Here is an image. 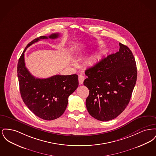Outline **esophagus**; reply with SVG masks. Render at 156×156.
<instances>
[{"label":"esophagus","instance_id":"esophagus-1","mask_svg":"<svg viewBox=\"0 0 156 156\" xmlns=\"http://www.w3.org/2000/svg\"><path fill=\"white\" fill-rule=\"evenodd\" d=\"M84 80H85V78L83 75L80 74L78 75V81H79L80 84H82Z\"/></svg>","mask_w":156,"mask_h":156}]
</instances>
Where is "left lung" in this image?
Masks as SVG:
<instances>
[{"label": "left lung", "instance_id": "obj_1", "mask_svg": "<svg viewBox=\"0 0 156 156\" xmlns=\"http://www.w3.org/2000/svg\"><path fill=\"white\" fill-rule=\"evenodd\" d=\"M119 51L109 55L85 74L83 85L89 90L86 106L95 119L116 118L129 103L137 80L136 61L131 50L119 43Z\"/></svg>", "mask_w": 156, "mask_h": 156}]
</instances>
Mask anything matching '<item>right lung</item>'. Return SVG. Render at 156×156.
Instances as JSON below:
<instances>
[{"label":"right lung","instance_id":"obj_1","mask_svg":"<svg viewBox=\"0 0 156 156\" xmlns=\"http://www.w3.org/2000/svg\"><path fill=\"white\" fill-rule=\"evenodd\" d=\"M59 33L35 38L26 47L17 64V76L23 101L38 118L52 120L60 117L66 111L68 97L78 87V76L56 75L47 78H37L30 74L25 66L24 52L37 41L59 37Z\"/></svg>","mask_w":156,"mask_h":156}]
</instances>
